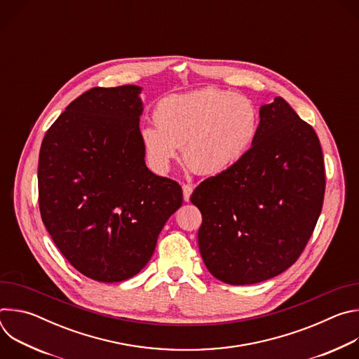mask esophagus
I'll list each match as a JSON object with an SVG mask.
<instances>
[{"instance_id":"34e87169","label":"esophagus","mask_w":359,"mask_h":359,"mask_svg":"<svg viewBox=\"0 0 359 359\" xmlns=\"http://www.w3.org/2000/svg\"><path fill=\"white\" fill-rule=\"evenodd\" d=\"M182 189H183V198H184V201H189L190 196L193 193V187L190 184H183Z\"/></svg>"}]
</instances>
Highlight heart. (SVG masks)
<instances>
[{"label": "heart", "mask_w": 359, "mask_h": 359, "mask_svg": "<svg viewBox=\"0 0 359 359\" xmlns=\"http://www.w3.org/2000/svg\"><path fill=\"white\" fill-rule=\"evenodd\" d=\"M140 140L149 166L169 172L183 146L186 165L198 175H219L237 165L259 133L254 102L240 93L203 88L162 99Z\"/></svg>", "instance_id": "1"}]
</instances>
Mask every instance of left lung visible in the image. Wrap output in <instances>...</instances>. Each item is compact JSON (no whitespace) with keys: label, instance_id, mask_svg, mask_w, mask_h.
<instances>
[{"label":"left lung","instance_id":"8db88e82","mask_svg":"<svg viewBox=\"0 0 359 359\" xmlns=\"http://www.w3.org/2000/svg\"><path fill=\"white\" fill-rule=\"evenodd\" d=\"M324 193L320 139L277 96L260 108L247 155L201 182L190 197L203 216L198 248L210 274L245 285L285 271L316 229Z\"/></svg>","mask_w":359,"mask_h":359}]
</instances>
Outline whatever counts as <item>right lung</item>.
<instances>
[{
  "instance_id": "right-lung-1",
  "label": "right lung",
  "mask_w": 359,
  "mask_h": 359,
  "mask_svg": "<svg viewBox=\"0 0 359 359\" xmlns=\"http://www.w3.org/2000/svg\"><path fill=\"white\" fill-rule=\"evenodd\" d=\"M140 86L92 88L45 133L38 161L42 222L64 257L102 283L136 276L168 219L179 183L144 163Z\"/></svg>"
}]
</instances>
